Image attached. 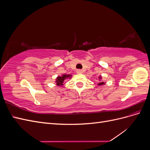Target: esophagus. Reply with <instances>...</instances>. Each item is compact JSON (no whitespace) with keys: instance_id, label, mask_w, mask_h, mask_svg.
<instances>
[{"instance_id":"obj_1","label":"esophagus","mask_w":150,"mask_h":150,"mask_svg":"<svg viewBox=\"0 0 150 150\" xmlns=\"http://www.w3.org/2000/svg\"><path fill=\"white\" fill-rule=\"evenodd\" d=\"M76 72L78 74H81V73H83V71L81 69H78L76 71Z\"/></svg>"}]
</instances>
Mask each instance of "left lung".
Returning a JSON list of instances; mask_svg holds the SVG:
<instances>
[{"label":"left lung","instance_id":"left-lung-1","mask_svg":"<svg viewBox=\"0 0 150 150\" xmlns=\"http://www.w3.org/2000/svg\"><path fill=\"white\" fill-rule=\"evenodd\" d=\"M99 78L101 79V77L99 76ZM105 84V83H104V82H102V81H100V82H99V83H98V85H103V84Z\"/></svg>","mask_w":150,"mask_h":150}]
</instances>
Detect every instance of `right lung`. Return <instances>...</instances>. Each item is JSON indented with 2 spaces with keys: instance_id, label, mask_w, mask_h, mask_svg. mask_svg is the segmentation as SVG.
Segmentation results:
<instances>
[{
  "instance_id": "1",
  "label": "right lung",
  "mask_w": 150,
  "mask_h": 150,
  "mask_svg": "<svg viewBox=\"0 0 150 150\" xmlns=\"http://www.w3.org/2000/svg\"><path fill=\"white\" fill-rule=\"evenodd\" d=\"M71 78V76L70 74H63L62 76H58L56 79V84L58 86H61L63 85L64 81L67 78Z\"/></svg>"
}]
</instances>
